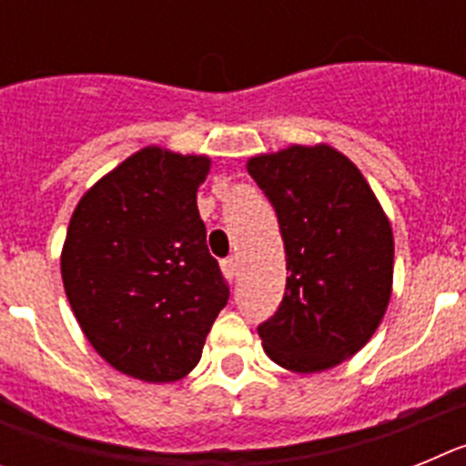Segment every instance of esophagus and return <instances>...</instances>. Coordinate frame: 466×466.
Listing matches in <instances>:
<instances>
[{"instance_id":"1","label":"esophagus","mask_w":466,"mask_h":466,"mask_svg":"<svg viewBox=\"0 0 466 466\" xmlns=\"http://www.w3.org/2000/svg\"><path fill=\"white\" fill-rule=\"evenodd\" d=\"M221 268H224V275H226V279H228V282H236V278H238V261H236V258H224V261H221Z\"/></svg>"}]
</instances>
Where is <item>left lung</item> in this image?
<instances>
[{"label": "left lung", "instance_id": "left-lung-1", "mask_svg": "<svg viewBox=\"0 0 466 466\" xmlns=\"http://www.w3.org/2000/svg\"><path fill=\"white\" fill-rule=\"evenodd\" d=\"M278 212L287 289L258 327L266 355L294 373L327 371L364 348L392 296L394 236L360 167L329 144L247 160Z\"/></svg>", "mask_w": 466, "mask_h": 466}]
</instances>
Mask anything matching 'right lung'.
<instances>
[{
    "mask_svg": "<svg viewBox=\"0 0 466 466\" xmlns=\"http://www.w3.org/2000/svg\"><path fill=\"white\" fill-rule=\"evenodd\" d=\"M209 163L144 147L97 179L69 219L60 273L74 317L95 352L137 380L191 373L228 303L196 203Z\"/></svg>",
    "mask_w": 466,
    "mask_h": 466,
    "instance_id": "obj_1",
    "label": "right lung"
}]
</instances>
